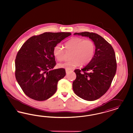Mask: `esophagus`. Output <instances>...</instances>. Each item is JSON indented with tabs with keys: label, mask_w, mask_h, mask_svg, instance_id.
Segmentation results:
<instances>
[{
	"label": "esophagus",
	"mask_w": 133,
	"mask_h": 133,
	"mask_svg": "<svg viewBox=\"0 0 133 133\" xmlns=\"http://www.w3.org/2000/svg\"><path fill=\"white\" fill-rule=\"evenodd\" d=\"M71 71H73L72 70H66V73H69V72H71Z\"/></svg>",
	"instance_id": "34e87169"
}]
</instances>
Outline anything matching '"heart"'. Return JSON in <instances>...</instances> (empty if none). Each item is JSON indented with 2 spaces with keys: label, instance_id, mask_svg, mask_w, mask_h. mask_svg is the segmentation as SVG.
I'll return each instance as SVG.
<instances>
[{
  "label": "heart",
  "instance_id": "1",
  "mask_svg": "<svg viewBox=\"0 0 133 133\" xmlns=\"http://www.w3.org/2000/svg\"><path fill=\"white\" fill-rule=\"evenodd\" d=\"M65 48L68 51H73L71 54L72 60L59 64V68L71 70L79 65H86L93 59L96 51L95 43L90 39L85 40L81 37H74L66 42ZM65 50L59 44L55 45L53 49L54 57L59 61L63 60Z\"/></svg>",
  "mask_w": 133,
  "mask_h": 133
}]
</instances>
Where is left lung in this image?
<instances>
[{"label": "left lung", "instance_id": "obj_1", "mask_svg": "<svg viewBox=\"0 0 133 133\" xmlns=\"http://www.w3.org/2000/svg\"><path fill=\"white\" fill-rule=\"evenodd\" d=\"M74 35L88 37L96 45L92 60L82 69L74 70L76 78L72 84L78 96L87 101H94L106 93L115 75L117 62L115 51L111 45L96 33L83 32Z\"/></svg>", "mask_w": 133, "mask_h": 133}]
</instances>
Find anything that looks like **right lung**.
<instances>
[{
    "label": "right lung",
    "instance_id": "right-lung-1",
    "mask_svg": "<svg viewBox=\"0 0 133 133\" xmlns=\"http://www.w3.org/2000/svg\"><path fill=\"white\" fill-rule=\"evenodd\" d=\"M71 35L70 32H45L29 38L18 52L15 77L23 92L33 100L44 101L56 92L58 82L65 70H53L56 65L54 47Z\"/></svg>",
    "mask_w": 133,
    "mask_h": 133
}]
</instances>
